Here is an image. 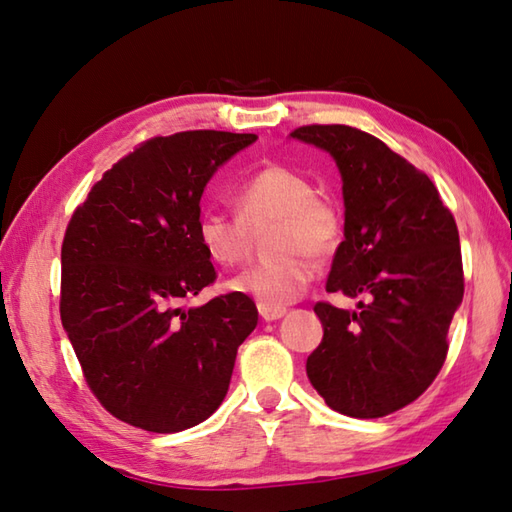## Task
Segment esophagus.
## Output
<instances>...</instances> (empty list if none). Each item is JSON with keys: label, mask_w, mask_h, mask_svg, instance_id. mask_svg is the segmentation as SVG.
<instances>
[{"label": "esophagus", "mask_w": 512, "mask_h": 512, "mask_svg": "<svg viewBox=\"0 0 512 512\" xmlns=\"http://www.w3.org/2000/svg\"><path fill=\"white\" fill-rule=\"evenodd\" d=\"M257 308H259V315H262L266 322H275V319L286 315V308H273V306H262V304Z\"/></svg>", "instance_id": "34e87169"}]
</instances>
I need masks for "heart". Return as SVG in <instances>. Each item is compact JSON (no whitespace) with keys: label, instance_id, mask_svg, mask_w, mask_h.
<instances>
[{"label":"heart","instance_id":"obj_1","mask_svg":"<svg viewBox=\"0 0 512 512\" xmlns=\"http://www.w3.org/2000/svg\"><path fill=\"white\" fill-rule=\"evenodd\" d=\"M237 217L204 210L197 217V242L210 262L235 266L248 255V228L275 222L268 250L275 257L244 268L228 282L233 293L257 304L284 308L302 297L315 277V259L330 257L344 235V219L333 199L315 193L310 179L286 166H264L237 186Z\"/></svg>","mask_w":512,"mask_h":512}]
</instances>
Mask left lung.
I'll return each instance as SVG.
<instances>
[{"mask_svg":"<svg viewBox=\"0 0 512 512\" xmlns=\"http://www.w3.org/2000/svg\"><path fill=\"white\" fill-rule=\"evenodd\" d=\"M324 148L342 173L344 242L328 293L364 295L359 313L317 302L324 337L306 362L310 384L348 417L375 419L433 384L464 297L455 217L428 175L382 139L342 124L290 133Z\"/></svg>","mask_w":512,"mask_h":512,"instance_id":"obj_1","label":"left lung"}]
</instances>
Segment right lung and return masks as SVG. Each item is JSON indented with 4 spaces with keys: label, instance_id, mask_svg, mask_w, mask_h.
I'll list each match as a JSON object with an SVG mask.
<instances>
[{
    "label": "right lung",
    "instance_id": "1",
    "mask_svg": "<svg viewBox=\"0 0 512 512\" xmlns=\"http://www.w3.org/2000/svg\"><path fill=\"white\" fill-rule=\"evenodd\" d=\"M257 135L186 130L119 159L70 217L59 313L88 388L110 415L179 433L215 413L237 348L257 326L248 295L197 308L217 279L197 242L208 179Z\"/></svg>",
    "mask_w": 512,
    "mask_h": 512
}]
</instances>
